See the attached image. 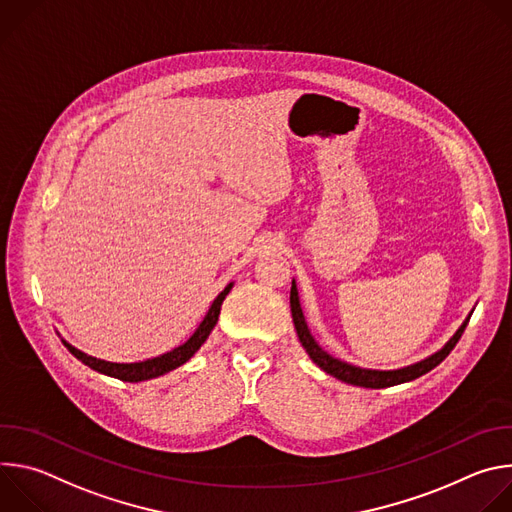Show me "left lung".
Masks as SVG:
<instances>
[{
  "label": "left lung",
  "instance_id": "8db88e82",
  "mask_svg": "<svg viewBox=\"0 0 512 512\" xmlns=\"http://www.w3.org/2000/svg\"><path fill=\"white\" fill-rule=\"evenodd\" d=\"M289 306H291V318H294V326H296V332H298V338L302 342V346L306 348L308 356L318 364V367L336 377L338 381H344L348 385H356V387H364V389H385V387H393V385H401V383H407V381H413L425 373H429L431 369H435L437 364H440L452 350L454 346L458 344L462 332L466 330L468 326V320L470 316L464 320V324L456 330V334L444 344V348H440L437 352H433L431 356L415 362V364H409V367H403V369H395V371H375V369H362V367H354V364L350 362H344L340 358H334L332 354H328L318 342L316 338L312 336L308 324H306V318H304V312H302V306H300V296H298V285H296V279H291V291H289Z\"/></svg>",
  "mask_w": 512,
  "mask_h": 512
}]
</instances>
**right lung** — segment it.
<instances>
[{
    "mask_svg": "<svg viewBox=\"0 0 512 512\" xmlns=\"http://www.w3.org/2000/svg\"><path fill=\"white\" fill-rule=\"evenodd\" d=\"M231 289H233V283H229L221 291V294L214 298V302L210 304L204 320L198 324L194 334L184 344H180V346H176L170 352H164L160 356L148 358V360H139V362H109V360H101V358H95L91 354H85L83 350L68 344L66 340H62V344L68 348V352L72 356H77L83 364H87V367H91L93 371H97L101 375H107V377H113V379H119V381H127V383H139V381L156 379V377H162V375L182 367L184 362H188L198 352V348L206 342V338L210 336L212 328L216 326L218 314H221V306H223L225 298L229 296Z\"/></svg>",
    "mask_w": 512,
    "mask_h": 512,
    "instance_id": "add662e5",
    "label": "right lung"
}]
</instances>
